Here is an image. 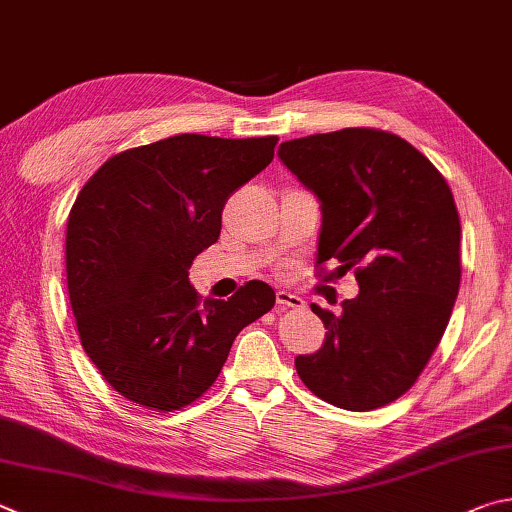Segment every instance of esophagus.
<instances>
[{
    "label": "esophagus",
    "instance_id": "esophagus-1",
    "mask_svg": "<svg viewBox=\"0 0 512 512\" xmlns=\"http://www.w3.org/2000/svg\"><path fill=\"white\" fill-rule=\"evenodd\" d=\"M277 304L288 306V309H304V300L300 295L288 293V291H277Z\"/></svg>",
    "mask_w": 512,
    "mask_h": 512
}]
</instances>
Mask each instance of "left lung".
I'll list each match as a JSON object with an SVG mask.
<instances>
[{
    "label": "left lung",
    "mask_w": 512,
    "mask_h": 512,
    "mask_svg": "<svg viewBox=\"0 0 512 512\" xmlns=\"http://www.w3.org/2000/svg\"><path fill=\"white\" fill-rule=\"evenodd\" d=\"M277 156L320 201L318 264H338V277L353 271L360 286L338 313L311 304L327 336L295 369L322 401L376 410L416 383L450 322L461 282L452 190L416 147L383 129L293 138Z\"/></svg>",
    "instance_id": "1"
}]
</instances>
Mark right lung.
<instances>
[{
    "mask_svg": "<svg viewBox=\"0 0 512 512\" xmlns=\"http://www.w3.org/2000/svg\"><path fill=\"white\" fill-rule=\"evenodd\" d=\"M277 136L179 134L111 156L67 221V284L82 349L132 403L172 412L208 392L237 333L273 309L253 280L203 300L188 280L232 192L273 161Z\"/></svg>",
    "mask_w": 512,
    "mask_h": 512,
    "instance_id": "1",
    "label": "right lung"
}]
</instances>
